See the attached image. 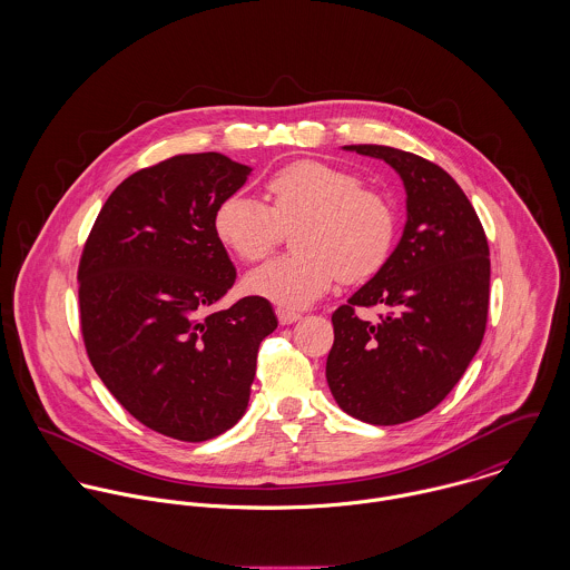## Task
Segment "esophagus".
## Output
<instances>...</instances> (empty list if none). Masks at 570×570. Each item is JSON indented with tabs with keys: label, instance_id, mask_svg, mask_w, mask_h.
<instances>
[{
	"label": "esophagus",
	"instance_id": "34e87169",
	"mask_svg": "<svg viewBox=\"0 0 570 570\" xmlns=\"http://www.w3.org/2000/svg\"><path fill=\"white\" fill-rule=\"evenodd\" d=\"M276 318L281 325H292V323L301 321V314L294 309H287V307H276Z\"/></svg>",
	"mask_w": 570,
	"mask_h": 570
}]
</instances>
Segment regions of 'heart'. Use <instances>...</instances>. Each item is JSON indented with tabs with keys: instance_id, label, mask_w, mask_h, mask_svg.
I'll return each instance as SVG.
<instances>
[{
	"instance_id": "heart-1",
	"label": "heart",
	"mask_w": 570,
	"mask_h": 570,
	"mask_svg": "<svg viewBox=\"0 0 570 570\" xmlns=\"http://www.w3.org/2000/svg\"><path fill=\"white\" fill-rule=\"evenodd\" d=\"M263 204L235 193L215 210V235L245 263L265 258L294 228V252L249 272L252 294L287 307L318 301L340 278L362 281L389 258L395 239L391 202L344 168L298 160L265 181Z\"/></svg>"
}]
</instances>
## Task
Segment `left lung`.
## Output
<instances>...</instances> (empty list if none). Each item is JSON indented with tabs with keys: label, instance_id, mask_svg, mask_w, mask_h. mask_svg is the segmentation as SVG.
<instances>
[{
	"label": "left lung",
	"instance_id": "left-lung-1",
	"mask_svg": "<svg viewBox=\"0 0 570 570\" xmlns=\"http://www.w3.org/2000/svg\"><path fill=\"white\" fill-rule=\"evenodd\" d=\"M346 151L391 164L406 226L380 272L331 316L326 384L346 414L397 425L439 406L476 355L489 309V245L461 186L434 163L382 145ZM386 312L362 322L357 306Z\"/></svg>",
	"mask_w": 570,
	"mask_h": 570
}]
</instances>
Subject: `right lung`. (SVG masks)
Instances as JSON below:
<instances>
[{"instance_id":"right-lung-1","label":"right lung","mask_w":570,"mask_h":570,"mask_svg":"<svg viewBox=\"0 0 570 570\" xmlns=\"http://www.w3.org/2000/svg\"><path fill=\"white\" fill-rule=\"evenodd\" d=\"M249 170L222 154L142 168L109 195L82 247L89 362L120 406L177 441L215 439L244 416L258 344L278 325L261 296L210 312L237 278L215 210Z\"/></svg>"}]
</instances>
